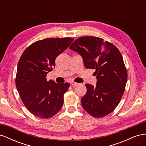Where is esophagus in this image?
Segmentation results:
<instances>
[{
  "instance_id": "1",
  "label": "esophagus",
  "mask_w": 146,
  "mask_h": 146,
  "mask_svg": "<svg viewBox=\"0 0 146 146\" xmlns=\"http://www.w3.org/2000/svg\"><path fill=\"white\" fill-rule=\"evenodd\" d=\"M71 85L72 86H78L79 85V83H76V82H71Z\"/></svg>"
}]
</instances>
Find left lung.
<instances>
[{
  "label": "left lung",
  "instance_id": "8db88e82",
  "mask_svg": "<svg viewBox=\"0 0 146 146\" xmlns=\"http://www.w3.org/2000/svg\"><path fill=\"white\" fill-rule=\"evenodd\" d=\"M80 54L86 69H96L97 83L86 84V93L81 99L84 110L102 117L116 108L125 90L127 73L122 56L113 44L94 36H83L69 47Z\"/></svg>",
  "mask_w": 146,
  "mask_h": 146
}]
</instances>
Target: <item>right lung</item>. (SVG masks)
<instances>
[{"label":"right lung","mask_w":146,"mask_h":146,"mask_svg":"<svg viewBox=\"0 0 146 146\" xmlns=\"http://www.w3.org/2000/svg\"><path fill=\"white\" fill-rule=\"evenodd\" d=\"M73 41L71 38L44 39L33 43L21 55L16 85L25 107L34 116L50 118L62 107L70 84L47 81L46 76L54 68L56 57Z\"/></svg>","instance_id":"add662e5"}]
</instances>
